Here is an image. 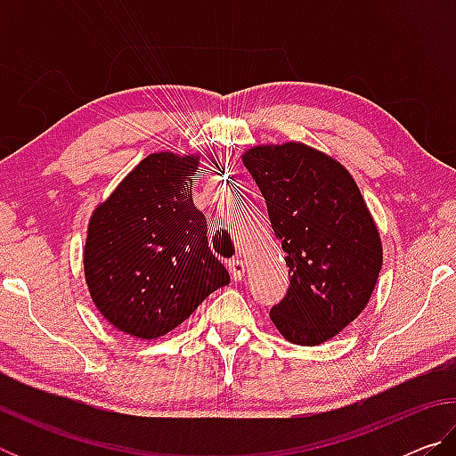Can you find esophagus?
Returning <instances> with one entry per match:
<instances>
[{
    "label": "esophagus",
    "instance_id": "esophagus-1",
    "mask_svg": "<svg viewBox=\"0 0 456 456\" xmlns=\"http://www.w3.org/2000/svg\"><path fill=\"white\" fill-rule=\"evenodd\" d=\"M227 265H229L231 277H233L235 281H241V277L245 273V261L239 259V257H233V259H229Z\"/></svg>",
    "mask_w": 456,
    "mask_h": 456
}]
</instances>
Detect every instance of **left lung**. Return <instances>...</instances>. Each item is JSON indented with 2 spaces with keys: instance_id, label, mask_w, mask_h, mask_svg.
<instances>
[{
  "instance_id": "8db88e82",
  "label": "left lung",
  "mask_w": 456,
  "mask_h": 456,
  "mask_svg": "<svg viewBox=\"0 0 456 456\" xmlns=\"http://www.w3.org/2000/svg\"><path fill=\"white\" fill-rule=\"evenodd\" d=\"M243 163L281 241L289 288L269 315L293 344L318 346L364 310L382 245L350 173L302 142L256 146Z\"/></svg>"
}]
</instances>
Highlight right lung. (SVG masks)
Segmentation results:
<instances>
[{
  "label": "right lung",
  "mask_w": 456,
  "mask_h": 456,
  "mask_svg": "<svg viewBox=\"0 0 456 456\" xmlns=\"http://www.w3.org/2000/svg\"><path fill=\"white\" fill-rule=\"evenodd\" d=\"M197 165V157L149 154L92 215L84 251L90 296L130 336L167 334L231 281L192 205Z\"/></svg>",
  "instance_id": "add662e5"
}]
</instances>
